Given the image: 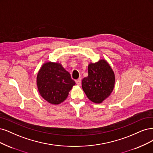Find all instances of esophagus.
<instances>
[{
	"mask_svg": "<svg viewBox=\"0 0 153 153\" xmlns=\"http://www.w3.org/2000/svg\"><path fill=\"white\" fill-rule=\"evenodd\" d=\"M76 85H78V86H80L81 84H82V80H81V78H78V80H76Z\"/></svg>",
	"mask_w": 153,
	"mask_h": 153,
	"instance_id": "34e87169",
	"label": "esophagus"
}]
</instances>
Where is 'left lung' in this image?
<instances>
[{"label": "left lung", "mask_w": 153, "mask_h": 153, "mask_svg": "<svg viewBox=\"0 0 153 153\" xmlns=\"http://www.w3.org/2000/svg\"><path fill=\"white\" fill-rule=\"evenodd\" d=\"M115 75L106 60L100 59L88 65V76L82 81L83 91L88 99L96 104H101L113 92Z\"/></svg>", "instance_id": "8db88e82"}]
</instances>
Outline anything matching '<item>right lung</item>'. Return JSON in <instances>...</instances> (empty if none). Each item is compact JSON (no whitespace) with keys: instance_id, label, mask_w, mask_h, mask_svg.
<instances>
[{"instance_id":"add662e5","label":"right lung","mask_w":153,"mask_h":153,"mask_svg":"<svg viewBox=\"0 0 153 153\" xmlns=\"http://www.w3.org/2000/svg\"><path fill=\"white\" fill-rule=\"evenodd\" d=\"M75 85L69 72L59 62H44L36 76L40 95L47 102L54 105L65 101Z\"/></svg>"}]
</instances>
